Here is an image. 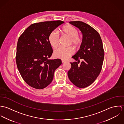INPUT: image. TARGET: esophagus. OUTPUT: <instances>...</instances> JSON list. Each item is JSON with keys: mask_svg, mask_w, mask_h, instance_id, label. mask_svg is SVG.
I'll use <instances>...</instances> for the list:
<instances>
[{"mask_svg": "<svg viewBox=\"0 0 124 124\" xmlns=\"http://www.w3.org/2000/svg\"><path fill=\"white\" fill-rule=\"evenodd\" d=\"M62 63H64V62H65L66 61L64 60H62Z\"/></svg>", "mask_w": 124, "mask_h": 124, "instance_id": "34e87169", "label": "esophagus"}]
</instances>
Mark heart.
I'll return each instance as SVG.
<instances>
[{"label": "heart", "mask_w": 124, "mask_h": 124, "mask_svg": "<svg viewBox=\"0 0 124 124\" xmlns=\"http://www.w3.org/2000/svg\"><path fill=\"white\" fill-rule=\"evenodd\" d=\"M61 32L63 36L69 38V45H72L74 48H78L83 41V38L78 34V31L74 27L69 24L63 26L61 29ZM48 41L50 46L54 49L56 48L59 43V35L55 31H52L48 36ZM74 53L71 47L67 48L60 47L54 53V57L62 60H66Z\"/></svg>", "instance_id": "heart-1"}]
</instances>
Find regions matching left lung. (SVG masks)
I'll return each mask as SVG.
<instances>
[{
  "instance_id": "1",
  "label": "left lung",
  "mask_w": 124,
  "mask_h": 124,
  "mask_svg": "<svg viewBox=\"0 0 124 124\" xmlns=\"http://www.w3.org/2000/svg\"><path fill=\"white\" fill-rule=\"evenodd\" d=\"M83 33L80 50L72 58L77 62H70L68 76L71 82L79 88L91 85L100 74L104 59V51L99 33L88 24L82 21H70ZM83 61L80 65L79 60Z\"/></svg>"
}]
</instances>
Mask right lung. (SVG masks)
Returning <instances> with one entry per match:
<instances>
[{
  "mask_svg": "<svg viewBox=\"0 0 124 124\" xmlns=\"http://www.w3.org/2000/svg\"><path fill=\"white\" fill-rule=\"evenodd\" d=\"M64 22L56 20L32 24L18 38L17 66L24 81L34 88L42 89L49 85L55 70L62 64L60 59H48L53 52L48 36Z\"/></svg>",
  "mask_w": 124,
  "mask_h": 124,
  "instance_id": "1",
  "label": "right lung"
}]
</instances>
